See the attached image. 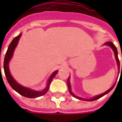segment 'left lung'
Segmentation results:
<instances>
[{
    "label": "left lung",
    "instance_id": "1",
    "mask_svg": "<svg viewBox=\"0 0 122 122\" xmlns=\"http://www.w3.org/2000/svg\"><path fill=\"white\" fill-rule=\"evenodd\" d=\"M105 44H106V45L110 46V47L112 48V49L113 50V51H114V54H115L116 59V61H117V63H118V69H119V71H120V61H119V59H118V51H117V48H116V47L114 45V44H113L112 42H107L105 43ZM67 85H68V87H69V92H70V93H71V94L73 96V97H74L75 98H76V99H80V100H82V101H95V100L99 99H100L101 97H102V96H104L105 95L107 94L108 93H109V92H110L111 90H112V88L114 87V86H113L112 87H111L110 89H109V90H108V91H107L106 92H105L104 93H102V94H101V95H98V96H96V97H93V98H92V99H82V98H80V97H77V96H75V95H74L72 93L71 90V85H70V82H69V78H68V80H67Z\"/></svg>",
    "mask_w": 122,
    "mask_h": 122
}]
</instances>
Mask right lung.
<instances>
[{"label": "right lung", "instance_id": "1", "mask_svg": "<svg viewBox=\"0 0 122 122\" xmlns=\"http://www.w3.org/2000/svg\"><path fill=\"white\" fill-rule=\"evenodd\" d=\"M21 35L20 34L18 36H17L16 37H15L13 39V40L11 42V43L10 44L7 50L6 53V55H5V57H4V73H5V76H6V78L7 81L9 83V84L10 85V86L15 92H17L18 93H20V95H23V97H28V98H36V97H40V96H42V95L46 94L47 93V92L49 90V87H50V83L52 81L53 78L57 74V73L58 72V71H55L53 74L51 75L50 78H49V80H48L47 87H46L45 90H44L42 92L33 91V90H30L29 88L23 87V86H21V85H20L18 83L15 82L14 79L11 76L10 73L9 67H8V63H9L10 60L11 59L12 56H13L14 51L15 48L16 47V46H17L18 41L20 40V37H21Z\"/></svg>", "mask_w": 122, "mask_h": 122}]
</instances>
